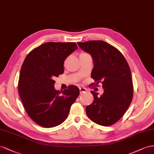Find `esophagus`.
<instances>
[{
	"mask_svg": "<svg viewBox=\"0 0 154 154\" xmlns=\"http://www.w3.org/2000/svg\"><path fill=\"white\" fill-rule=\"evenodd\" d=\"M79 90H80V94H82L86 92V89L83 87H79Z\"/></svg>",
	"mask_w": 154,
	"mask_h": 154,
	"instance_id": "esophagus-1",
	"label": "esophagus"
}]
</instances>
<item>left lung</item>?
Returning a JSON list of instances; mask_svg holds the SVG:
<instances>
[{
  "label": "left lung",
  "instance_id": "obj_1",
  "mask_svg": "<svg viewBox=\"0 0 154 154\" xmlns=\"http://www.w3.org/2000/svg\"><path fill=\"white\" fill-rule=\"evenodd\" d=\"M80 48L93 59L91 77L101 82L104 92L100 96L94 91L92 104L86 107L89 119L96 124L109 126L116 123L131 103L133 86L131 73L125 58L119 51L101 40L78 42Z\"/></svg>",
  "mask_w": 154,
  "mask_h": 154
}]
</instances>
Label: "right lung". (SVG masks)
<instances>
[{
    "instance_id": "obj_1",
    "label": "right lung",
    "mask_w": 154,
    "mask_h": 154,
    "mask_svg": "<svg viewBox=\"0 0 154 154\" xmlns=\"http://www.w3.org/2000/svg\"><path fill=\"white\" fill-rule=\"evenodd\" d=\"M77 48L74 42H47L30 51L23 62L19 96L28 115L42 127L53 128L64 122L79 95L76 86L60 92L54 86V78L64 73L66 58Z\"/></svg>"
}]
</instances>
